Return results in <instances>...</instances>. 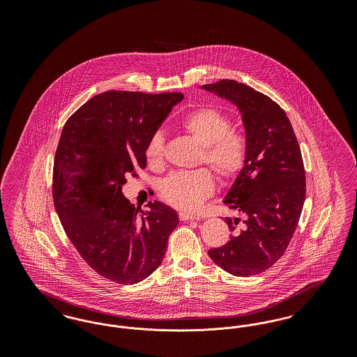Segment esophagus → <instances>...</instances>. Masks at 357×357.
Here are the masks:
<instances>
[{
  "label": "esophagus",
  "instance_id": "34e87169",
  "mask_svg": "<svg viewBox=\"0 0 357 357\" xmlns=\"http://www.w3.org/2000/svg\"><path fill=\"white\" fill-rule=\"evenodd\" d=\"M178 215H179V220H181V221H198V220H199V217H197V215H191V214L182 213V211H181Z\"/></svg>",
  "mask_w": 357,
  "mask_h": 357
}]
</instances>
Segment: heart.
<instances>
[{"mask_svg": "<svg viewBox=\"0 0 357 357\" xmlns=\"http://www.w3.org/2000/svg\"><path fill=\"white\" fill-rule=\"evenodd\" d=\"M231 126V116L214 105L191 109L179 120V127L201 144L198 163L208 165L222 183H230L237 178L249 153L248 137ZM165 153V136L155 131L146 146L149 166L153 170L162 169ZM214 191L215 178L204 167L171 172L159 186L160 198L182 213H197Z\"/></svg>", "mask_w": 357, "mask_h": 357, "instance_id": "b5f03b06", "label": "heart"}]
</instances>
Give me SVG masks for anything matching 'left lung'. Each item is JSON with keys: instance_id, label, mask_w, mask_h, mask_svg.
Segmentation results:
<instances>
[{"instance_id": "8db88e82", "label": "left lung", "mask_w": 357, "mask_h": 357, "mask_svg": "<svg viewBox=\"0 0 357 357\" xmlns=\"http://www.w3.org/2000/svg\"><path fill=\"white\" fill-rule=\"evenodd\" d=\"M204 88L237 104L249 142L246 165L223 201L245 220L226 218L233 234L208 255L227 273L255 275L284 255L300 221L306 194L303 155L285 111L269 96L227 79Z\"/></svg>"}]
</instances>
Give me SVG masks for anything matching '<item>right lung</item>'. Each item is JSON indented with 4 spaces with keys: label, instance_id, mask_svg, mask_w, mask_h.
Returning a JSON list of instances; mask_svg holds the SVG:
<instances>
[{
    "label": "right lung",
    "instance_id": "add662e5",
    "mask_svg": "<svg viewBox=\"0 0 357 357\" xmlns=\"http://www.w3.org/2000/svg\"><path fill=\"white\" fill-rule=\"evenodd\" d=\"M183 99L181 92L105 91L67 120L54 155L52 195L79 255L104 278L132 285L162 264L178 225L176 213L155 201L140 210L124 199L126 176L146 169L150 136Z\"/></svg>",
    "mask_w": 357,
    "mask_h": 357
}]
</instances>
